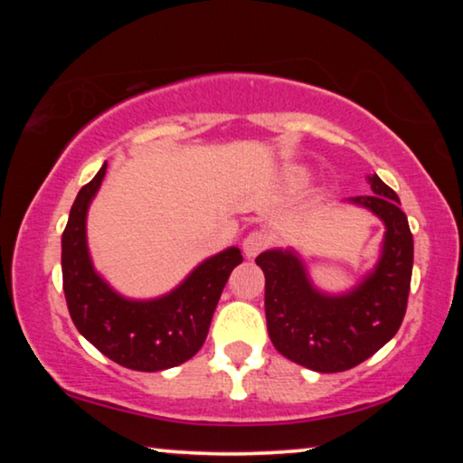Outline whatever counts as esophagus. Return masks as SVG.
I'll return each instance as SVG.
<instances>
[{"label": "esophagus", "instance_id": "esophagus-1", "mask_svg": "<svg viewBox=\"0 0 463 463\" xmlns=\"http://www.w3.org/2000/svg\"><path fill=\"white\" fill-rule=\"evenodd\" d=\"M268 246H269V236L263 232H250L249 236L242 240V250L249 259L257 257L259 252H263Z\"/></svg>", "mask_w": 463, "mask_h": 463}]
</instances>
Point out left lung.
<instances>
[{
    "mask_svg": "<svg viewBox=\"0 0 463 463\" xmlns=\"http://www.w3.org/2000/svg\"><path fill=\"white\" fill-rule=\"evenodd\" d=\"M373 195L352 198L385 223L377 268L352 293L322 295L290 250H265L255 261L265 274V318L282 356L318 373L352 369L388 344L407 312L413 271V233L401 200L377 175Z\"/></svg>",
    "mask_w": 463,
    "mask_h": 463,
    "instance_id": "obj_1",
    "label": "left lung"
}]
</instances>
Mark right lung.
Here are the masks:
<instances>
[{"label":"right lung","mask_w":463,"mask_h":463,"mask_svg":"<svg viewBox=\"0 0 463 463\" xmlns=\"http://www.w3.org/2000/svg\"><path fill=\"white\" fill-rule=\"evenodd\" d=\"M107 162L80 189L62 232V290L78 331L113 363L132 371H164L198 354L232 269L242 263L233 246L206 259L173 293L154 301L119 297L94 271L86 246V213Z\"/></svg>","instance_id":"obj_1"}]
</instances>
